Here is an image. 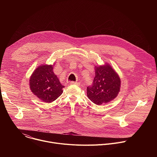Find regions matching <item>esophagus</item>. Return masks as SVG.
<instances>
[{
  "label": "esophagus",
  "mask_w": 157,
  "mask_h": 157,
  "mask_svg": "<svg viewBox=\"0 0 157 157\" xmlns=\"http://www.w3.org/2000/svg\"><path fill=\"white\" fill-rule=\"evenodd\" d=\"M70 84H76V85H77V86H80V83L79 82H74V81H71L70 82Z\"/></svg>",
  "instance_id": "esophagus-1"
}]
</instances>
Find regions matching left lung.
Returning a JSON list of instances; mask_svg holds the SVG:
<instances>
[{
  "mask_svg": "<svg viewBox=\"0 0 157 157\" xmlns=\"http://www.w3.org/2000/svg\"><path fill=\"white\" fill-rule=\"evenodd\" d=\"M121 84L118 74L111 66H95V77L93 84L87 87V96L97 105L107 103L117 96Z\"/></svg>",
  "mask_w": 157,
  "mask_h": 157,
  "instance_id": "obj_1",
  "label": "left lung"
}]
</instances>
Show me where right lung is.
Masks as SVG:
<instances>
[{
  "mask_svg": "<svg viewBox=\"0 0 157 157\" xmlns=\"http://www.w3.org/2000/svg\"><path fill=\"white\" fill-rule=\"evenodd\" d=\"M53 65L43 64L38 66L30 78L32 92L40 100L48 103L60 96L64 87L53 73Z\"/></svg>",
  "mask_w": 157,
  "mask_h": 157,
  "instance_id": "1",
  "label": "right lung"
}]
</instances>
